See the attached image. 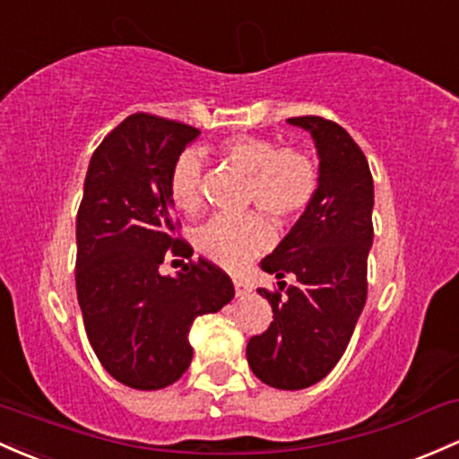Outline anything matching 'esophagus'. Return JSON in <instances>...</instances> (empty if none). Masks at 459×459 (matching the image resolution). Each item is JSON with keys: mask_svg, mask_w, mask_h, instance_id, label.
Here are the masks:
<instances>
[{"mask_svg": "<svg viewBox=\"0 0 459 459\" xmlns=\"http://www.w3.org/2000/svg\"><path fill=\"white\" fill-rule=\"evenodd\" d=\"M233 285H235V294L238 296H248L250 291H253V287H250L248 281L244 279H233Z\"/></svg>", "mask_w": 459, "mask_h": 459, "instance_id": "34e87169", "label": "esophagus"}]
</instances>
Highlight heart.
<instances>
[{"instance_id":"obj_1","label":"heart","mask_w":459,"mask_h":459,"mask_svg":"<svg viewBox=\"0 0 459 459\" xmlns=\"http://www.w3.org/2000/svg\"><path fill=\"white\" fill-rule=\"evenodd\" d=\"M220 154L248 174V204L259 206L276 224L294 221L318 191V168L303 150L283 148L255 134H233L220 143ZM169 198L183 213L203 206V156L185 150L174 160L168 180ZM272 244V226L261 213L215 215L195 233L206 259L238 270Z\"/></svg>"}]
</instances>
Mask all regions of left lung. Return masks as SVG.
Masks as SVG:
<instances>
[{
  "instance_id": "left-lung-1",
  "label": "left lung",
  "mask_w": 459,
  "mask_h": 459,
  "mask_svg": "<svg viewBox=\"0 0 459 459\" xmlns=\"http://www.w3.org/2000/svg\"><path fill=\"white\" fill-rule=\"evenodd\" d=\"M287 124L311 134L318 152V191L261 270L297 283L256 290L272 305L268 331L250 337L246 357L256 379L303 390L325 379L349 346L366 305L375 187L368 160L342 126L307 115Z\"/></svg>"
}]
</instances>
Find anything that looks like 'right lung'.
<instances>
[{
  "label": "right lung",
  "mask_w": 459,
  "mask_h": 459,
  "mask_svg": "<svg viewBox=\"0 0 459 459\" xmlns=\"http://www.w3.org/2000/svg\"><path fill=\"white\" fill-rule=\"evenodd\" d=\"M198 134L191 126L134 113L98 145L84 178L75 220L78 303L100 364L134 390L178 381L194 357V320L235 296L229 276L204 259L176 276L159 272L168 250L189 253L174 239L168 180Z\"/></svg>",
  "instance_id": "right-lung-1"
}]
</instances>
